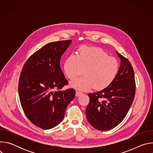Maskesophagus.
Wrapping results in <instances>:
<instances>
[{
    "label": "esophagus",
    "instance_id": "34e87169",
    "mask_svg": "<svg viewBox=\"0 0 153 153\" xmlns=\"http://www.w3.org/2000/svg\"><path fill=\"white\" fill-rule=\"evenodd\" d=\"M82 94V92L79 91H76V97H78V96H79L80 95H81Z\"/></svg>",
    "mask_w": 153,
    "mask_h": 153
}]
</instances>
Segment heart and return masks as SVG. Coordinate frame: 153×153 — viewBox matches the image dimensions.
Instances as JSON below:
<instances>
[{
  "mask_svg": "<svg viewBox=\"0 0 153 153\" xmlns=\"http://www.w3.org/2000/svg\"><path fill=\"white\" fill-rule=\"evenodd\" d=\"M83 71L85 76L70 83L74 88L88 90L92 87L96 90H104L116 79L119 71V63L114 57H110L102 49L83 46L77 51V56L70 55L65 60V74L73 80Z\"/></svg>",
  "mask_w": 153,
  "mask_h": 153,
  "instance_id": "heart-1",
  "label": "heart"
}]
</instances>
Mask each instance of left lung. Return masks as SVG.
<instances>
[{
	"label": "left lung",
	"instance_id": "8db88e82",
	"mask_svg": "<svg viewBox=\"0 0 153 153\" xmlns=\"http://www.w3.org/2000/svg\"><path fill=\"white\" fill-rule=\"evenodd\" d=\"M121 63L117 76L108 88L89 93L86 109L88 121L95 129L106 131L117 126L125 117L134 100L136 82L130 62L117 51Z\"/></svg>",
	"mask_w": 153,
	"mask_h": 153
}]
</instances>
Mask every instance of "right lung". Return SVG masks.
<instances>
[{
    "mask_svg": "<svg viewBox=\"0 0 153 153\" xmlns=\"http://www.w3.org/2000/svg\"><path fill=\"white\" fill-rule=\"evenodd\" d=\"M71 43L67 40L47 43L27 59L22 70L20 102L27 118L40 128L48 129L59 125L75 97L73 88L60 91L68 82L60 60Z\"/></svg>",
    "mask_w": 153,
    "mask_h": 153,
    "instance_id": "1",
    "label": "right lung"
}]
</instances>
